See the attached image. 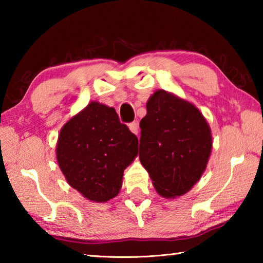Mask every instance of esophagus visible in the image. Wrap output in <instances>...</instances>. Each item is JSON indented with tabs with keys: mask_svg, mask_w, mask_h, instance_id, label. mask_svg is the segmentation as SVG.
Segmentation results:
<instances>
[{
	"mask_svg": "<svg viewBox=\"0 0 263 263\" xmlns=\"http://www.w3.org/2000/svg\"><path fill=\"white\" fill-rule=\"evenodd\" d=\"M128 128H130V131L132 133H135V135H138V123L133 122L128 124Z\"/></svg>",
	"mask_w": 263,
	"mask_h": 263,
	"instance_id": "obj_1",
	"label": "esophagus"
}]
</instances>
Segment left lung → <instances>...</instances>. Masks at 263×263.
Wrapping results in <instances>:
<instances>
[{"label": "left lung", "instance_id": "left-lung-1", "mask_svg": "<svg viewBox=\"0 0 263 263\" xmlns=\"http://www.w3.org/2000/svg\"><path fill=\"white\" fill-rule=\"evenodd\" d=\"M140 121L139 159L155 190L166 198L188 193L201 179L211 154L208 122L194 104L158 90Z\"/></svg>", "mask_w": 263, "mask_h": 263}]
</instances>
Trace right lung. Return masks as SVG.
Masks as SVG:
<instances>
[{"mask_svg": "<svg viewBox=\"0 0 263 263\" xmlns=\"http://www.w3.org/2000/svg\"><path fill=\"white\" fill-rule=\"evenodd\" d=\"M138 155V138L114 108L90 102L60 130L57 160L68 184L89 201L108 202Z\"/></svg>", "mask_w": 263, "mask_h": 263, "instance_id": "right-lung-1", "label": "right lung"}]
</instances>
